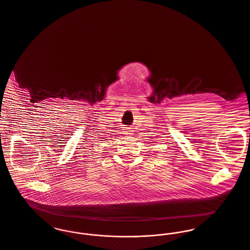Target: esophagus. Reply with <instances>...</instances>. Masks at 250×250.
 <instances>
[{
  "mask_svg": "<svg viewBox=\"0 0 250 250\" xmlns=\"http://www.w3.org/2000/svg\"><path fill=\"white\" fill-rule=\"evenodd\" d=\"M123 134H125V136H126V137H130L132 135L131 130H129V129H124Z\"/></svg>",
  "mask_w": 250,
  "mask_h": 250,
  "instance_id": "1",
  "label": "esophagus"
}]
</instances>
